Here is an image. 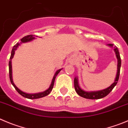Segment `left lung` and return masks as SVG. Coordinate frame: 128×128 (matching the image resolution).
Returning a JSON list of instances; mask_svg holds the SVG:
<instances>
[{"label": "left lung", "instance_id": "left-lung-1", "mask_svg": "<svg viewBox=\"0 0 128 128\" xmlns=\"http://www.w3.org/2000/svg\"><path fill=\"white\" fill-rule=\"evenodd\" d=\"M108 45L109 46H110V47H113V46H114V45H113V44H108ZM114 48L116 55V57L117 58H118V70H117L116 76L115 80H114V83L111 84L110 86H108V88L102 90H99V91L96 92H86L83 90L80 87L78 84V78L75 77L74 80V88L76 93H77L80 96L88 99L102 98H104L106 96H107V95L112 90V89L114 88V86L116 85L117 83H118V80H119L120 66H121V60H120V55H119V50H118V47L114 46Z\"/></svg>", "mask_w": 128, "mask_h": 128}]
</instances>
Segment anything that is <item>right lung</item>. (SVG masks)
<instances>
[{
  "label": "right lung",
  "mask_w": 128,
  "mask_h": 128,
  "mask_svg": "<svg viewBox=\"0 0 128 128\" xmlns=\"http://www.w3.org/2000/svg\"><path fill=\"white\" fill-rule=\"evenodd\" d=\"M38 36H34L33 35V34H30V35H27V36H25L24 37H23L22 39L21 40V42L20 44L19 43H17V44H16L12 48V52H11V55H10V60L9 62V78H10V81L11 82V84L14 86V87L15 88V89L17 90L18 92L21 95H22V96L25 98H29V99H36V98H40L42 97H44V96H46L48 95L51 92V91L52 90V88H53L54 86V82H55V79H56V76L58 74V72H60V71L62 70V69H60V70H57L56 72H55V74L54 76L53 79H52V83H51L50 86H49V88H48L45 91L43 92H40V93H38V94H26V93L23 92H22L21 90H20L14 84V82H13L12 80V64H11V60L12 58H13L14 57V53H15V50L18 48L19 46L20 45V44H22V43H25V42H30L32 40H34L35 38L36 37H37Z\"/></svg>",
  "instance_id": "obj_1"
}]
</instances>
